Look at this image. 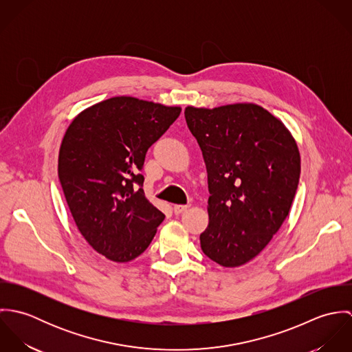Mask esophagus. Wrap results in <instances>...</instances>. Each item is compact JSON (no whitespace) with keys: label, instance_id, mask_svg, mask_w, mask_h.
<instances>
[{"label":"esophagus","instance_id":"1","mask_svg":"<svg viewBox=\"0 0 352 352\" xmlns=\"http://www.w3.org/2000/svg\"><path fill=\"white\" fill-rule=\"evenodd\" d=\"M190 206L188 204H175L173 206V211H175V214H180V212H183L184 210H187Z\"/></svg>","mask_w":352,"mask_h":352}]
</instances>
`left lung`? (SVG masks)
<instances>
[{
  "instance_id": "obj_1",
  "label": "left lung",
  "mask_w": 352,
  "mask_h": 352,
  "mask_svg": "<svg viewBox=\"0 0 352 352\" xmlns=\"http://www.w3.org/2000/svg\"><path fill=\"white\" fill-rule=\"evenodd\" d=\"M184 116L207 168L201 251L219 265H243L289 215L301 173L297 144L279 119L256 104L187 107Z\"/></svg>"
}]
</instances>
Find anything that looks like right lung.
Here are the masks:
<instances>
[{
	"mask_svg": "<svg viewBox=\"0 0 352 352\" xmlns=\"http://www.w3.org/2000/svg\"><path fill=\"white\" fill-rule=\"evenodd\" d=\"M180 112L119 96L87 108L66 130L58 158L65 198L84 239L112 261L145 252L165 218L145 198L141 170Z\"/></svg>",
	"mask_w": 352,
	"mask_h": 352,
	"instance_id": "obj_1",
	"label": "right lung"
}]
</instances>
